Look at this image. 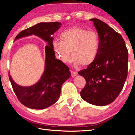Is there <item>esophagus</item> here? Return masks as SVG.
<instances>
[{"mask_svg":"<svg viewBox=\"0 0 135 135\" xmlns=\"http://www.w3.org/2000/svg\"><path fill=\"white\" fill-rule=\"evenodd\" d=\"M77 74V73L76 71H71V76L73 77L76 76Z\"/></svg>","mask_w":135,"mask_h":135,"instance_id":"34e87169","label":"esophagus"}]
</instances>
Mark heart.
<instances>
[{"mask_svg": "<svg viewBox=\"0 0 135 135\" xmlns=\"http://www.w3.org/2000/svg\"><path fill=\"white\" fill-rule=\"evenodd\" d=\"M60 40H54L52 47L61 62L69 63L71 61V54L76 65H89L97 58L100 40L96 32L80 27H72L61 34Z\"/></svg>", "mask_w": 135, "mask_h": 135, "instance_id": "b5f03b06", "label": "heart"}]
</instances>
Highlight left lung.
<instances>
[{
    "label": "left lung",
    "mask_w": 135,
    "mask_h": 135,
    "mask_svg": "<svg viewBox=\"0 0 135 135\" xmlns=\"http://www.w3.org/2000/svg\"><path fill=\"white\" fill-rule=\"evenodd\" d=\"M90 20L98 33L100 47L94 62L78 72L86 80L80 95L89 103L105 106L123 89L127 76L128 51L120 34L97 18Z\"/></svg>",
    "instance_id": "left-lung-1"
}]
</instances>
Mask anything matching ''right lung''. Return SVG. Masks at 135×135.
Listing matches in <instances>:
<instances>
[{
    "label": "right lung",
    "instance_id": "1",
    "mask_svg": "<svg viewBox=\"0 0 135 135\" xmlns=\"http://www.w3.org/2000/svg\"><path fill=\"white\" fill-rule=\"evenodd\" d=\"M59 22H40L25 29L16 36L15 40L31 35L37 36L47 42L45 47L46 60L44 73L35 85L22 87L16 84L9 74L12 89L19 101L31 109H41L53 105L60 96L61 86L70 78L71 73L65 64L55 59L52 47L54 33L59 28Z\"/></svg>",
    "mask_w": 135,
    "mask_h": 135
}]
</instances>
